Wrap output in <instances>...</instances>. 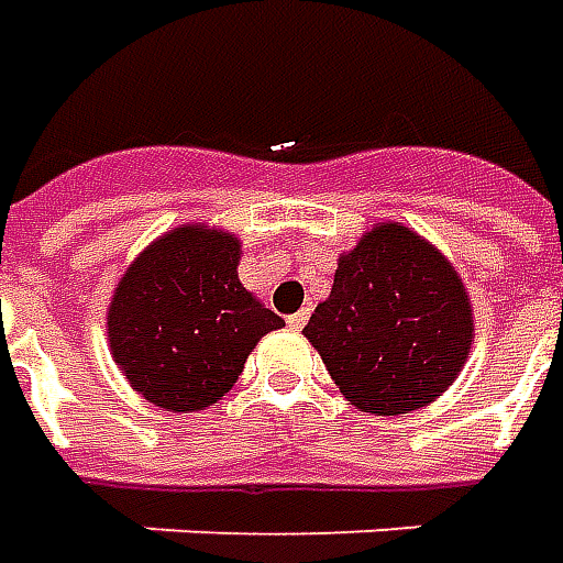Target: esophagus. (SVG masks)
<instances>
[{"label":"esophagus","instance_id":"34e87169","mask_svg":"<svg viewBox=\"0 0 563 563\" xmlns=\"http://www.w3.org/2000/svg\"><path fill=\"white\" fill-rule=\"evenodd\" d=\"M309 321V309H300V312L288 314V327L290 330H302V324Z\"/></svg>","mask_w":563,"mask_h":563}]
</instances>
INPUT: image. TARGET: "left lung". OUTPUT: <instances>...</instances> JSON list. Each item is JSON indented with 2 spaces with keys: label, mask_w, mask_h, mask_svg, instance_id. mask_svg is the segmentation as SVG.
<instances>
[{
  "label": "left lung",
  "mask_w": 563,
  "mask_h": 563,
  "mask_svg": "<svg viewBox=\"0 0 563 563\" xmlns=\"http://www.w3.org/2000/svg\"><path fill=\"white\" fill-rule=\"evenodd\" d=\"M302 333L345 400L406 416L461 376L476 327L449 257L412 227L382 221L339 254L330 297Z\"/></svg>",
  "instance_id": "8db88e82"
}]
</instances>
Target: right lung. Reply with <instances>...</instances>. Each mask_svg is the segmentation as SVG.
<instances>
[{"label":"right lung","mask_w":563,"mask_h":563,"mask_svg":"<svg viewBox=\"0 0 563 563\" xmlns=\"http://www.w3.org/2000/svg\"><path fill=\"white\" fill-rule=\"evenodd\" d=\"M242 242L211 224L157 236L121 275L106 324L130 388L163 412H199L236 385L251 349L285 321L239 282Z\"/></svg>","instance_id":"obj_1"}]
</instances>
